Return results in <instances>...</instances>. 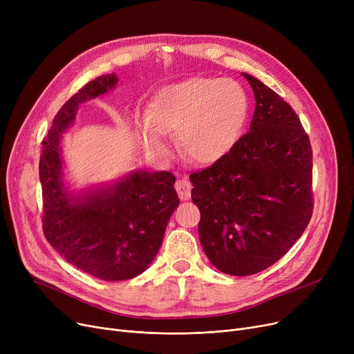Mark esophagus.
<instances>
[{"label":"esophagus","mask_w":354,"mask_h":354,"mask_svg":"<svg viewBox=\"0 0 354 354\" xmlns=\"http://www.w3.org/2000/svg\"><path fill=\"white\" fill-rule=\"evenodd\" d=\"M175 189H176V192H178V195H179V198L182 201H188L191 198L192 185H191V182L187 178H182V179L176 180Z\"/></svg>","instance_id":"esophagus-1"}]
</instances>
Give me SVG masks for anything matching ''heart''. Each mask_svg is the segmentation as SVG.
Instances as JSON below:
<instances>
[{
	"label": "heart",
	"mask_w": 354,
	"mask_h": 354,
	"mask_svg": "<svg viewBox=\"0 0 354 354\" xmlns=\"http://www.w3.org/2000/svg\"><path fill=\"white\" fill-rule=\"evenodd\" d=\"M248 116L244 88L230 79L191 77L156 91L138 124V136L149 153L165 158V135L178 133L182 151L198 163L224 158L239 139Z\"/></svg>",
	"instance_id": "b5f03b06"
}]
</instances>
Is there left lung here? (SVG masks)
Listing matches in <instances>:
<instances>
[{"label": "left lung", "mask_w": 354, "mask_h": 354, "mask_svg": "<svg viewBox=\"0 0 354 354\" xmlns=\"http://www.w3.org/2000/svg\"><path fill=\"white\" fill-rule=\"evenodd\" d=\"M243 76L255 97L250 132L189 176L201 245L212 266L239 277L283 258L313 214V152L299 116L263 82Z\"/></svg>", "instance_id": "1"}]
</instances>
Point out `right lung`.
<instances>
[{
  "label": "right lung",
  "mask_w": 354,
  "mask_h": 354,
  "mask_svg": "<svg viewBox=\"0 0 354 354\" xmlns=\"http://www.w3.org/2000/svg\"><path fill=\"white\" fill-rule=\"evenodd\" d=\"M118 84L115 73L88 82L54 116L40 156L43 231L70 264L104 281H123L152 264L179 205L171 172L133 171L76 195L64 183L60 142L82 103Z\"/></svg>",
  "instance_id": "add662e5"
}]
</instances>
